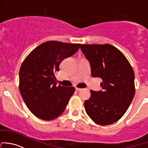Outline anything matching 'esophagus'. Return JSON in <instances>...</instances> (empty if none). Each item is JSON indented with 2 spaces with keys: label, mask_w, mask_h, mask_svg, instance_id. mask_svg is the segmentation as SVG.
I'll use <instances>...</instances> for the list:
<instances>
[{
  "label": "esophagus",
  "mask_w": 148,
  "mask_h": 148,
  "mask_svg": "<svg viewBox=\"0 0 148 148\" xmlns=\"http://www.w3.org/2000/svg\"><path fill=\"white\" fill-rule=\"evenodd\" d=\"M81 90H82V88H77V87H76V91H80Z\"/></svg>",
  "instance_id": "34e87169"
}]
</instances>
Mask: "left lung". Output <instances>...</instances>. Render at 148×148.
I'll return each instance as SVG.
<instances>
[{"label": "left lung", "instance_id": "obj_1", "mask_svg": "<svg viewBox=\"0 0 148 148\" xmlns=\"http://www.w3.org/2000/svg\"><path fill=\"white\" fill-rule=\"evenodd\" d=\"M91 66V76L99 77L102 90L91 91L85 101L86 113L96 123L110 125L126 112L135 95V74L124 54L111 45H82Z\"/></svg>", "mask_w": 148, "mask_h": 148}]
</instances>
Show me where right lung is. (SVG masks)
I'll list each match as a JSON object with an SVG mask.
<instances>
[{"label":"right lung","mask_w":148,"mask_h":148,"mask_svg":"<svg viewBox=\"0 0 148 148\" xmlns=\"http://www.w3.org/2000/svg\"><path fill=\"white\" fill-rule=\"evenodd\" d=\"M80 44L49 41L37 47L21 65L19 88L26 106L35 116L53 120L63 113L74 87L57 86L54 74L60 64L79 49Z\"/></svg>","instance_id":"add662e5"}]
</instances>
